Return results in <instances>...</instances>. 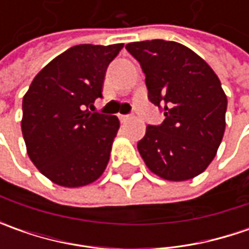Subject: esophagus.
Wrapping results in <instances>:
<instances>
[{"mask_svg": "<svg viewBox=\"0 0 249 249\" xmlns=\"http://www.w3.org/2000/svg\"><path fill=\"white\" fill-rule=\"evenodd\" d=\"M130 118H131L130 115H120V116H119V119H120V122H122V123H126V122H127Z\"/></svg>", "mask_w": 249, "mask_h": 249, "instance_id": "34e87169", "label": "esophagus"}]
</instances>
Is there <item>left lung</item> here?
<instances>
[{
  "mask_svg": "<svg viewBox=\"0 0 249 249\" xmlns=\"http://www.w3.org/2000/svg\"><path fill=\"white\" fill-rule=\"evenodd\" d=\"M145 74L148 100L165 115L137 142L141 158L162 178L198 176L215 158L226 127L227 98L211 66L183 44L147 40L126 45Z\"/></svg>",
  "mask_w": 249,
  "mask_h": 249,
  "instance_id": "8db88e82",
  "label": "left lung"
}]
</instances>
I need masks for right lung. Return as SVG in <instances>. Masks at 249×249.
Instances as JSON below:
<instances>
[{
    "label": "right lung",
    "instance_id": "obj_1",
    "mask_svg": "<svg viewBox=\"0 0 249 249\" xmlns=\"http://www.w3.org/2000/svg\"><path fill=\"white\" fill-rule=\"evenodd\" d=\"M123 44L74 45L34 77L23 97L22 133L36 167L55 184L80 187L105 170L119 119L91 112Z\"/></svg>",
    "mask_w": 249,
    "mask_h": 249
}]
</instances>
